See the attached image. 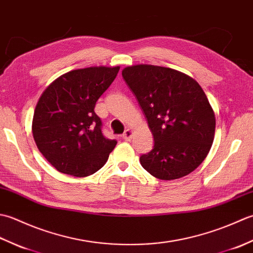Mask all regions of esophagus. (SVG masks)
Here are the masks:
<instances>
[{
  "label": "esophagus",
  "instance_id": "34e87169",
  "mask_svg": "<svg viewBox=\"0 0 253 253\" xmlns=\"http://www.w3.org/2000/svg\"><path fill=\"white\" fill-rule=\"evenodd\" d=\"M131 137H132V130L131 129H126L125 131H124L123 136H122L124 140H126V141H129Z\"/></svg>",
  "mask_w": 253,
  "mask_h": 253
}]
</instances>
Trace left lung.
<instances>
[{
    "label": "left lung",
    "mask_w": 253,
    "mask_h": 253,
    "mask_svg": "<svg viewBox=\"0 0 253 253\" xmlns=\"http://www.w3.org/2000/svg\"><path fill=\"white\" fill-rule=\"evenodd\" d=\"M123 78L143 110L154 147L140 157L142 168L155 178H181L200 165L215 133V114L201 85L173 68L128 66Z\"/></svg>",
    "instance_id": "obj_1"
}]
</instances>
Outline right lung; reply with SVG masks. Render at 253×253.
Wrapping results in <instances>:
<instances>
[{"mask_svg":"<svg viewBox=\"0 0 253 253\" xmlns=\"http://www.w3.org/2000/svg\"><path fill=\"white\" fill-rule=\"evenodd\" d=\"M120 66L75 69L42 92L32 118V135L53 168L75 177L92 175L103 166L117 141L101 131L96 101L116 78Z\"/></svg>","mask_w":253,"mask_h":253,"instance_id":"add662e5","label":"right lung"}]
</instances>
